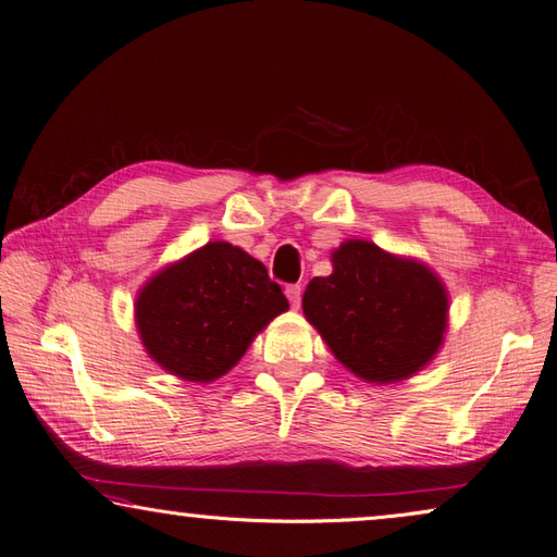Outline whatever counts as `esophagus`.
Listing matches in <instances>:
<instances>
[{"label":"esophagus","instance_id":"1","mask_svg":"<svg viewBox=\"0 0 557 557\" xmlns=\"http://www.w3.org/2000/svg\"><path fill=\"white\" fill-rule=\"evenodd\" d=\"M284 294H287V299H289L292 308H299V306H301V294H304L301 284H289V287L284 289Z\"/></svg>","mask_w":557,"mask_h":557}]
</instances>
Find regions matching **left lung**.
<instances>
[{"label":"left lung","mask_w":557,"mask_h":557,"mask_svg":"<svg viewBox=\"0 0 557 557\" xmlns=\"http://www.w3.org/2000/svg\"><path fill=\"white\" fill-rule=\"evenodd\" d=\"M304 315L356 377L394 384L432 363L442 348L448 292L422 261L346 239L332 251V275L308 282Z\"/></svg>","instance_id":"1"}]
</instances>
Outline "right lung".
<instances>
[{"label": "right lung", "mask_w": 557, "mask_h": 557, "mask_svg": "<svg viewBox=\"0 0 557 557\" xmlns=\"http://www.w3.org/2000/svg\"><path fill=\"white\" fill-rule=\"evenodd\" d=\"M287 308L261 261L230 242H209L145 282L135 325L153 363L209 384L235 368L256 334Z\"/></svg>", "instance_id": "obj_1"}]
</instances>
